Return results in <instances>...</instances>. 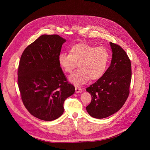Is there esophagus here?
Returning a JSON list of instances; mask_svg holds the SVG:
<instances>
[{
    "label": "esophagus",
    "instance_id": "34e87169",
    "mask_svg": "<svg viewBox=\"0 0 150 150\" xmlns=\"http://www.w3.org/2000/svg\"><path fill=\"white\" fill-rule=\"evenodd\" d=\"M75 92L76 93H81L82 92V89L80 87H75Z\"/></svg>",
    "mask_w": 150,
    "mask_h": 150
}]
</instances>
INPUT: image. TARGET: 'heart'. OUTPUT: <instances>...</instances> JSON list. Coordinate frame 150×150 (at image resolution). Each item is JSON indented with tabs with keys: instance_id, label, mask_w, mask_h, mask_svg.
<instances>
[{
	"instance_id": "obj_1",
	"label": "heart",
	"mask_w": 150,
	"mask_h": 150,
	"mask_svg": "<svg viewBox=\"0 0 150 150\" xmlns=\"http://www.w3.org/2000/svg\"><path fill=\"white\" fill-rule=\"evenodd\" d=\"M110 52L105 47H95L86 43H79L72 46L70 53H61L58 64L64 72L71 73L79 69L69 77L75 86H80L89 79L96 80L100 78L107 70L110 61Z\"/></svg>"
}]
</instances>
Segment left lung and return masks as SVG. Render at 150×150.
Returning a JSON list of instances; mask_svg holds the SVG:
<instances>
[{"instance_id": "obj_1", "label": "left lung", "mask_w": 150, "mask_h": 150, "mask_svg": "<svg viewBox=\"0 0 150 150\" xmlns=\"http://www.w3.org/2000/svg\"><path fill=\"white\" fill-rule=\"evenodd\" d=\"M112 56L110 67L96 82L86 89L92 96L86 107L96 119H103L117 112L128 97L132 79L131 63L121 47L110 42Z\"/></svg>"}]
</instances>
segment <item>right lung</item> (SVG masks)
Instances as JSON below:
<instances>
[{"label":"right lung","mask_w":150,"mask_h":150,"mask_svg":"<svg viewBox=\"0 0 150 150\" xmlns=\"http://www.w3.org/2000/svg\"><path fill=\"white\" fill-rule=\"evenodd\" d=\"M66 41L58 35H42L26 48L20 58L18 84L23 103L31 114L44 121L60 117L64 100L75 91L58 64Z\"/></svg>","instance_id":"1"}]
</instances>
